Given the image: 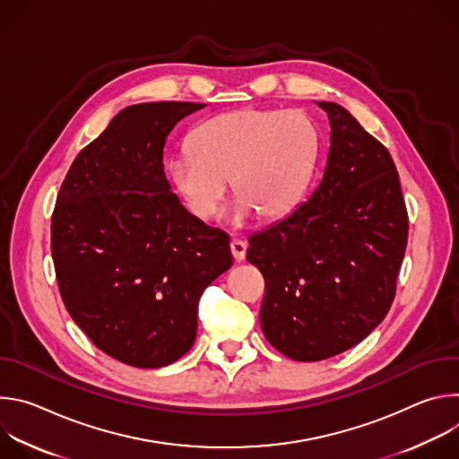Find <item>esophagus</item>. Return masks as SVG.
Listing matches in <instances>:
<instances>
[{"mask_svg": "<svg viewBox=\"0 0 459 459\" xmlns=\"http://www.w3.org/2000/svg\"><path fill=\"white\" fill-rule=\"evenodd\" d=\"M245 250H247V245H245V241H241V239H232L230 241V252H232V255H234V259H243L245 257Z\"/></svg>", "mask_w": 459, "mask_h": 459, "instance_id": "esophagus-1", "label": "esophagus"}]
</instances>
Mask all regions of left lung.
<instances>
[{"instance_id":"8db88e82","label":"left lung","mask_w":459,"mask_h":459,"mask_svg":"<svg viewBox=\"0 0 459 459\" xmlns=\"http://www.w3.org/2000/svg\"><path fill=\"white\" fill-rule=\"evenodd\" d=\"M200 103L123 108L71 165L52 212L65 307L114 359L160 368L190 351L204 290L232 265L229 236L186 212L163 170L172 128Z\"/></svg>"}]
</instances>
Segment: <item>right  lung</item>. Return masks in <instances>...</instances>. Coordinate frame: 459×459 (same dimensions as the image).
Here are the masks:
<instances>
[{"label":"right lung","instance_id":"obj_1","mask_svg":"<svg viewBox=\"0 0 459 459\" xmlns=\"http://www.w3.org/2000/svg\"><path fill=\"white\" fill-rule=\"evenodd\" d=\"M325 172L285 220L248 238L265 278L261 329L296 361H319L365 340L396 294L409 216L388 151L338 103Z\"/></svg>","mask_w":459,"mask_h":459}]
</instances>
